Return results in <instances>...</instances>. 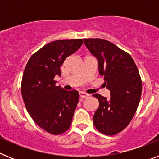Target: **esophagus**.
Masks as SVG:
<instances>
[{"instance_id":"obj_1","label":"esophagus","mask_w":159,"mask_h":159,"mask_svg":"<svg viewBox=\"0 0 159 159\" xmlns=\"http://www.w3.org/2000/svg\"><path fill=\"white\" fill-rule=\"evenodd\" d=\"M80 96L81 98H83V99H84V98L88 97V95L85 93V92H80Z\"/></svg>"}]
</instances>
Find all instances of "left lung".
I'll use <instances>...</instances> for the list:
<instances>
[{
	"label": "left lung",
	"instance_id": "1",
	"mask_svg": "<svg viewBox=\"0 0 159 159\" xmlns=\"http://www.w3.org/2000/svg\"><path fill=\"white\" fill-rule=\"evenodd\" d=\"M84 42L98 60L99 75L110 91L108 99L93 95L99 102L94 125L102 134L114 135L126 128L135 114L142 94L141 77L132 57L111 42L99 38Z\"/></svg>",
	"mask_w": 159,
	"mask_h": 159
}]
</instances>
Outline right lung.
I'll list each match as a JSON object with an SVG mask.
<instances>
[{
    "label": "right lung",
    "instance_id": "right-lung-1",
    "mask_svg": "<svg viewBox=\"0 0 159 159\" xmlns=\"http://www.w3.org/2000/svg\"><path fill=\"white\" fill-rule=\"evenodd\" d=\"M82 44V39L55 40L32 55L25 67L21 82L24 102L35 123L50 134H60L71 126L79 92L57 87L54 78L61 75L65 59Z\"/></svg>",
    "mask_w": 159,
    "mask_h": 159
}]
</instances>
